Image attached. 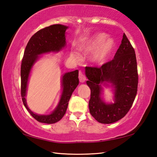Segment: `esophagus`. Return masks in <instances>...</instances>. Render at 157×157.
Wrapping results in <instances>:
<instances>
[{"label": "esophagus", "mask_w": 157, "mask_h": 157, "mask_svg": "<svg viewBox=\"0 0 157 157\" xmlns=\"http://www.w3.org/2000/svg\"><path fill=\"white\" fill-rule=\"evenodd\" d=\"M86 76L83 74V73L82 72H79V80L80 82L82 83H84L85 81H86Z\"/></svg>", "instance_id": "34e87169"}]
</instances>
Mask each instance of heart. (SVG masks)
<instances>
[{"instance_id": "obj_1", "label": "heart", "mask_w": 157, "mask_h": 157, "mask_svg": "<svg viewBox=\"0 0 157 157\" xmlns=\"http://www.w3.org/2000/svg\"><path fill=\"white\" fill-rule=\"evenodd\" d=\"M106 35L105 34L101 33L96 34L92 38L87 46L82 48L83 51L86 52L92 51L98 48L93 56V60L96 63L104 61L114 48V40L111 38L106 39ZM71 56L73 57H78V56L73 53H72Z\"/></svg>"}]
</instances>
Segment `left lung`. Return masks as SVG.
Instances as JSON below:
<instances>
[{"mask_svg": "<svg viewBox=\"0 0 157 157\" xmlns=\"http://www.w3.org/2000/svg\"><path fill=\"white\" fill-rule=\"evenodd\" d=\"M86 75L91 90L89 110L93 117L99 123L109 124L125 117L134 101L138 84L135 51L125 34L114 59L100 67H86ZM104 81L114 86V104L106 105L100 98L99 84Z\"/></svg>", "mask_w": 157, "mask_h": 157, "instance_id": "left-lung-1", "label": "left lung"}]
</instances>
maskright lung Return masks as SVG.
Returning <instances> with one entry per match:
<instances>
[{
	"instance_id": "1",
	"label": "right lung",
	"mask_w": 157,
	"mask_h": 157,
	"mask_svg": "<svg viewBox=\"0 0 157 157\" xmlns=\"http://www.w3.org/2000/svg\"><path fill=\"white\" fill-rule=\"evenodd\" d=\"M67 27L61 24L50 25L40 29L32 36L26 46L21 65V95L23 105L36 120L40 123H55L65 115L69 101L79 84L78 70L68 72L63 76V92L57 107L48 115H38L29 109L25 101L28 80L30 70L38 55L48 52L59 51L65 46V31Z\"/></svg>"
}]
</instances>
